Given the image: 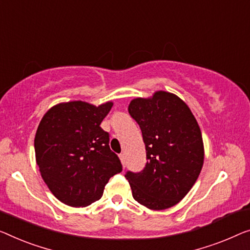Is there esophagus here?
<instances>
[{
	"label": "esophagus",
	"instance_id": "obj_1",
	"mask_svg": "<svg viewBox=\"0 0 250 250\" xmlns=\"http://www.w3.org/2000/svg\"><path fill=\"white\" fill-rule=\"evenodd\" d=\"M119 157H120V161L122 163V165H124V167H125V154H121L120 156H119Z\"/></svg>",
	"mask_w": 250,
	"mask_h": 250
}]
</instances>
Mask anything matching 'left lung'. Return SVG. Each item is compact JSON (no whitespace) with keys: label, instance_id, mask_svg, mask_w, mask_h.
<instances>
[{"label":"left lung","instance_id":"1","mask_svg":"<svg viewBox=\"0 0 250 250\" xmlns=\"http://www.w3.org/2000/svg\"><path fill=\"white\" fill-rule=\"evenodd\" d=\"M129 114L139 125L147 163L139 173L126 172L137 202L151 210H165L188 194L204 161L202 133L184 101L169 92L132 100Z\"/></svg>","mask_w":250,"mask_h":250}]
</instances>
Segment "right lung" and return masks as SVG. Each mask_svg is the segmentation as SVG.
Masks as SVG:
<instances>
[{"label": "right lung", "mask_w": 250, "mask_h": 250, "mask_svg": "<svg viewBox=\"0 0 250 250\" xmlns=\"http://www.w3.org/2000/svg\"><path fill=\"white\" fill-rule=\"evenodd\" d=\"M112 102L95 106L83 101L59 103L43 115L35 137L37 165L50 192L69 207H86L101 199L120 159L100 126Z\"/></svg>", "instance_id": "obj_1"}]
</instances>
